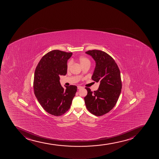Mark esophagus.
<instances>
[{
  "label": "esophagus",
  "instance_id": "1",
  "mask_svg": "<svg viewBox=\"0 0 159 159\" xmlns=\"http://www.w3.org/2000/svg\"><path fill=\"white\" fill-rule=\"evenodd\" d=\"M82 89V86H77V89Z\"/></svg>",
  "mask_w": 159,
  "mask_h": 159
}]
</instances>
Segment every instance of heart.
Returning a JSON list of instances; mask_svg holds the SVG:
<instances>
[{"instance_id":"heart-1","label":"heart","mask_w":159,"mask_h":159,"mask_svg":"<svg viewBox=\"0 0 159 159\" xmlns=\"http://www.w3.org/2000/svg\"><path fill=\"white\" fill-rule=\"evenodd\" d=\"M78 60H79V63H80L82 67H84L85 66H86V65H90V60H89V59H88L86 57H79V59H78ZM71 65H72V62H71V61L68 62L67 65V69L68 70L70 69Z\"/></svg>"}]
</instances>
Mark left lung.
<instances>
[{"label":"left lung","instance_id":"obj_1","mask_svg":"<svg viewBox=\"0 0 159 159\" xmlns=\"http://www.w3.org/2000/svg\"><path fill=\"white\" fill-rule=\"evenodd\" d=\"M96 62V67L92 79L99 82L97 90L92 92L85 87L87 95L84 97L87 110L96 116L109 112L117 103L122 89L120 72L115 61L107 53L93 50L86 52Z\"/></svg>","mask_w":159,"mask_h":159}]
</instances>
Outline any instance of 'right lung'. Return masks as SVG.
Wrapping results in <instances>:
<instances>
[{"label":"right lung","mask_w":159,"mask_h":159,"mask_svg":"<svg viewBox=\"0 0 159 159\" xmlns=\"http://www.w3.org/2000/svg\"><path fill=\"white\" fill-rule=\"evenodd\" d=\"M72 55V52L51 51L42 57L35 69L34 93L42 108L52 115L60 116L69 111L77 91L76 86L65 89L60 82V76L67 73V60Z\"/></svg>","instance_id":"right-lung-1"}]
</instances>
